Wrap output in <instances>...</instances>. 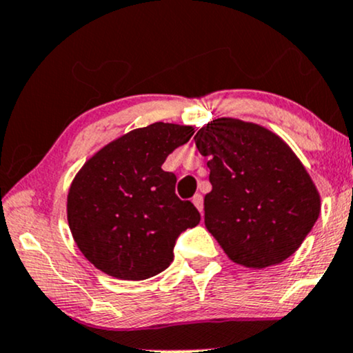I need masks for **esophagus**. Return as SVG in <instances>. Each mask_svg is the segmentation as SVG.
Returning a JSON list of instances; mask_svg holds the SVG:
<instances>
[{
    "label": "esophagus",
    "mask_w": 353,
    "mask_h": 353,
    "mask_svg": "<svg viewBox=\"0 0 353 353\" xmlns=\"http://www.w3.org/2000/svg\"><path fill=\"white\" fill-rule=\"evenodd\" d=\"M192 202H194V205L197 207V210L202 214V210H203V199H202V195L201 194H195L194 197H192Z\"/></svg>",
    "instance_id": "34e87169"
}]
</instances>
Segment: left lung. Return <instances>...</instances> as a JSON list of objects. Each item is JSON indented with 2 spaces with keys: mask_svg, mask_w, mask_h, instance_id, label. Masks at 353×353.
Here are the masks:
<instances>
[{
  "mask_svg": "<svg viewBox=\"0 0 353 353\" xmlns=\"http://www.w3.org/2000/svg\"><path fill=\"white\" fill-rule=\"evenodd\" d=\"M212 190L205 227L236 265L268 268L290 258L321 214V195L286 143L256 123L217 118L194 136Z\"/></svg>",
  "mask_w": 353,
  "mask_h": 353,
  "instance_id": "8db88e82",
  "label": "left lung"
}]
</instances>
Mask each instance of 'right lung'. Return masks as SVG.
<instances>
[{"instance_id": "right-lung-1", "label": "right lung", "mask_w": 353, "mask_h": 353, "mask_svg": "<svg viewBox=\"0 0 353 353\" xmlns=\"http://www.w3.org/2000/svg\"><path fill=\"white\" fill-rule=\"evenodd\" d=\"M192 134V126L152 123L113 139L82 165L67 195V220L95 268L141 281L171 265L177 236L201 214L177 197L176 176L161 165Z\"/></svg>"}]
</instances>
